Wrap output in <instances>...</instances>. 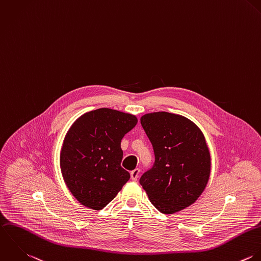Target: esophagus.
Instances as JSON below:
<instances>
[{
  "label": "esophagus",
  "mask_w": 261,
  "mask_h": 261,
  "mask_svg": "<svg viewBox=\"0 0 261 261\" xmlns=\"http://www.w3.org/2000/svg\"><path fill=\"white\" fill-rule=\"evenodd\" d=\"M140 172H141V170L139 169V168H136L135 170H133L132 172H130V178L133 179V180H137L138 179V177H139V175H140Z\"/></svg>",
  "instance_id": "esophagus-1"
}]
</instances>
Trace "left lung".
<instances>
[{"mask_svg":"<svg viewBox=\"0 0 261 261\" xmlns=\"http://www.w3.org/2000/svg\"><path fill=\"white\" fill-rule=\"evenodd\" d=\"M141 124L155 162L140 183L159 212L177 213L192 204L207 184L211 156L205 139L191 120L165 111L143 115Z\"/></svg>","mask_w":261,"mask_h":261,"instance_id":"1","label":"left lung"}]
</instances>
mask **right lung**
I'll use <instances>...</instances> for the list:
<instances>
[{"label":"right lung","mask_w":261,"mask_h":261,"mask_svg":"<svg viewBox=\"0 0 261 261\" xmlns=\"http://www.w3.org/2000/svg\"><path fill=\"white\" fill-rule=\"evenodd\" d=\"M137 122L135 115L100 108L73 123L64 140L60 163L68 188L80 203L102 210L128 181L130 175L120 166V143Z\"/></svg>","instance_id":"1"}]
</instances>
